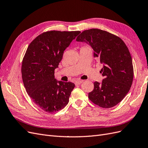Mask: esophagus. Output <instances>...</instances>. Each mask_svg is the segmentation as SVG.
I'll list each match as a JSON object with an SVG mask.
<instances>
[{"label":"esophagus","instance_id":"1","mask_svg":"<svg viewBox=\"0 0 148 148\" xmlns=\"http://www.w3.org/2000/svg\"><path fill=\"white\" fill-rule=\"evenodd\" d=\"M83 82V80H77V81L75 82V84L78 85V84H80L81 83H82Z\"/></svg>","mask_w":148,"mask_h":148}]
</instances>
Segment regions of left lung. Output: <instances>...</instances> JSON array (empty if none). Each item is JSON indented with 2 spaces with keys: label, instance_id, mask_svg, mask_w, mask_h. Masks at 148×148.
<instances>
[{
  "label": "left lung",
  "instance_id": "obj_1",
  "mask_svg": "<svg viewBox=\"0 0 148 148\" xmlns=\"http://www.w3.org/2000/svg\"><path fill=\"white\" fill-rule=\"evenodd\" d=\"M77 41L88 44L94 57L103 65L101 83H94L93 91L88 97L102 108H110L120 102L128 92L133 82L132 59L122 39L99 29L83 31Z\"/></svg>",
  "mask_w": 148,
  "mask_h": 148
}]
</instances>
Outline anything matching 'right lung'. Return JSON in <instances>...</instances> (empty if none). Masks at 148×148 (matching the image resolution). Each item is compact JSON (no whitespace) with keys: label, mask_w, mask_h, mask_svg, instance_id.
Here are the masks:
<instances>
[{"label":"right lung","mask_w":148,"mask_h":148,"mask_svg":"<svg viewBox=\"0 0 148 148\" xmlns=\"http://www.w3.org/2000/svg\"><path fill=\"white\" fill-rule=\"evenodd\" d=\"M80 33L47 31L36 38L26 50L21 65L24 86L35 104L47 112H55L68 104L75 84L57 81L54 70L64 51Z\"/></svg>","instance_id":"1"}]
</instances>
